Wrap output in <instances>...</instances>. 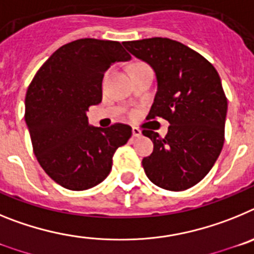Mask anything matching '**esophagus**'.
Wrapping results in <instances>:
<instances>
[{
	"label": "esophagus",
	"mask_w": 254,
	"mask_h": 254,
	"mask_svg": "<svg viewBox=\"0 0 254 254\" xmlns=\"http://www.w3.org/2000/svg\"><path fill=\"white\" fill-rule=\"evenodd\" d=\"M132 134H133V137H141V131L137 128V127H132Z\"/></svg>",
	"instance_id": "obj_1"
}]
</instances>
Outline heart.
Listing matches in <instances>:
<instances>
[{"label":"heart","instance_id":"b5f03b06","mask_svg":"<svg viewBox=\"0 0 254 254\" xmlns=\"http://www.w3.org/2000/svg\"><path fill=\"white\" fill-rule=\"evenodd\" d=\"M133 66H136V64H133ZM133 66H132V67H133Z\"/></svg>","mask_w":254,"mask_h":254}]
</instances>
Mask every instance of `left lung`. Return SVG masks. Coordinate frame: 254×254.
<instances>
[{
	"label": "left lung",
	"instance_id": "left-lung-1",
	"mask_svg": "<svg viewBox=\"0 0 254 254\" xmlns=\"http://www.w3.org/2000/svg\"><path fill=\"white\" fill-rule=\"evenodd\" d=\"M126 49L154 69L158 82L147 120L170 123L165 137L143 129L154 151L142 159L147 178L168 190H185L202 181L224 145L228 100L215 67L169 38L123 42Z\"/></svg>",
	"mask_w": 254,
	"mask_h": 254
}]
</instances>
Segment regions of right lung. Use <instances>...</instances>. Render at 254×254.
<instances>
[{
    "label": "right lung",
    "instance_id": "obj_1",
    "mask_svg": "<svg viewBox=\"0 0 254 254\" xmlns=\"http://www.w3.org/2000/svg\"><path fill=\"white\" fill-rule=\"evenodd\" d=\"M131 56L120 42L85 38L64 44L40 67L25 96V122L40 167L71 190L95 187L111 173L113 155L132 128L89 125L86 112L102 102L104 73Z\"/></svg>",
    "mask_w": 254,
    "mask_h": 254
}]
</instances>
